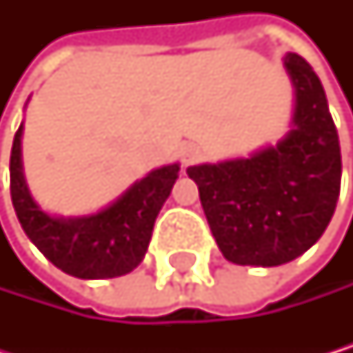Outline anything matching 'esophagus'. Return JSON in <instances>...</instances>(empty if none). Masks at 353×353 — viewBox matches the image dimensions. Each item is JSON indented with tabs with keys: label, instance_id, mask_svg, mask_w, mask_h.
I'll return each instance as SVG.
<instances>
[{
	"label": "esophagus",
	"instance_id": "34e87169",
	"mask_svg": "<svg viewBox=\"0 0 353 353\" xmlns=\"http://www.w3.org/2000/svg\"><path fill=\"white\" fill-rule=\"evenodd\" d=\"M199 159H201V150H199V145H186V148H182V165H184V167H188V165H194Z\"/></svg>",
	"mask_w": 353,
	"mask_h": 353
}]
</instances>
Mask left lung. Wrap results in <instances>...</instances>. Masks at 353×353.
I'll return each instance as SVG.
<instances>
[{
    "instance_id": "1",
    "label": "left lung",
    "mask_w": 353,
    "mask_h": 353,
    "mask_svg": "<svg viewBox=\"0 0 353 353\" xmlns=\"http://www.w3.org/2000/svg\"><path fill=\"white\" fill-rule=\"evenodd\" d=\"M294 129L250 159L188 167L224 259L277 267L307 252L326 230L341 190V148L326 94L311 65L290 52Z\"/></svg>"
}]
</instances>
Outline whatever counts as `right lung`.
<instances>
[{"label": "right lung", "instance_id": "1", "mask_svg": "<svg viewBox=\"0 0 353 353\" xmlns=\"http://www.w3.org/2000/svg\"><path fill=\"white\" fill-rule=\"evenodd\" d=\"M21 133L10 152V194L17 218L46 259L80 279H105L133 271L152 239L154 220L167 201L178 165L161 167L133 184L112 208L86 218H54L31 199L21 169Z\"/></svg>", "mask_w": 353, "mask_h": 353}]
</instances>
